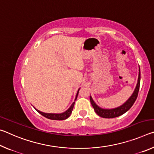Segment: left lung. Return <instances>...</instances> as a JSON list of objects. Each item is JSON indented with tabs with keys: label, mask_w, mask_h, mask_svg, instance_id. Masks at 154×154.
<instances>
[{
	"label": "left lung",
	"mask_w": 154,
	"mask_h": 154,
	"mask_svg": "<svg viewBox=\"0 0 154 154\" xmlns=\"http://www.w3.org/2000/svg\"><path fill=\"white\" fill-rule=\"evenodd\" d=\"M140 67H139V77H138V81L136 85V88L134 90L132 94L130 96L129 98L125 102L123 105L118 106V107L113 108V109H103L101 108L96 104L92 98V96H90V100L91 104L93 106L94 109L96 113L99 116L103 118H113L116 117H119L126 113L129 109L132 107L133 105L135 100L138 96V93H139V87H140Z\"/></svg>",
	"instance_id": "left-lung-1"
}]
</instances>
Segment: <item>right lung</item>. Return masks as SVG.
Here are the masks:
<instances>
[{
  "label": "right lung",
  "instance_id": "add662e5",
  "mask_svg": "<svg viewBox=\"0 0 154 154\" xmlns=\"http://www.w3.org/2000/svg\"><path fill=\"white\" fill-rule=\"evenodd\" d=\"M79 89L77 91L76 97H75V100H76V99L77 98ZM74 105H75V102L72 103L71 106H70V107L66 111H64V112H63V113H44V112H42V111H40L39 110H38V109H36L35 107H34V108H35L41 115H42L43 116L45 117V118H48L49 119H54V120H64V119H67L70 116H71L72 111V109H73Z\"/></svg>",
  "mask_w": 154,
  "mask_h": 154
}]
</instances>
